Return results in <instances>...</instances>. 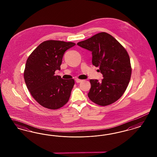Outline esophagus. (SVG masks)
<instances>
[{
  "mask_svg": "<svg viewBox=\"0 0 157 157\" xmlns=\"http://www.w3.org/2000/svg\"><path fill=\"white\" fill-rule=\"evenodd\" d=\"M83 80H82V79H75V81H76V83H80L81 82H82Z\"/></svg>",
  "mask_w": 157,
  "mask_h": 157,
  "instance_id": "34e87169",
  "label": "esophagus"
}]
</instances>
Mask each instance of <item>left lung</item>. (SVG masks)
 Instances as JSON below:
<instances>
[{"instance_id": "left-lung-1", "label": "left lung", "mask_w": 157, "mask_h": 157, "mask_svg": "<svg viewBox=\"0 0 157 157\" xmlns=\"http://www.w3.org/2000/svg\"><path fill=\"white\" fill-rule=\"evenodd\" d=\"M92 52V63L99 67L104 78L90 79V100L101 106L112 104L123 95L128 85L132 68L125 49L109 34L101 32L77 43Z\"/></svg>"}]
</instances>
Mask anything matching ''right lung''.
I'll return each mask as SVG.
<instances>
[{"mask_svg":"<svg viewBox=\"0 0 157 157\" xmlns=\"http://www.w3.org/2000/svg\"><path fill=\"white\" fill-rule=\"evenodd\" d=\"M75 45L72 42L45 41L27 59L24 74L26 85L34 100L44 108L57 109L68 101L74 80L63 79L55 75V72L60 70L65 52Z\"/></svg>","mask_w":157,"mask_h":157,"instance_id":"1","label":"right lung"}]
</instances>
